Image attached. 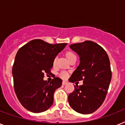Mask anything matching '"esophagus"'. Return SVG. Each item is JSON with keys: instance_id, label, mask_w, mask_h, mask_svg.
Listing matches in <instances>:
<instances>
[{"instance_id": "obj_1", "label": "esophagus", "mask_w": 125, "mask_h": 125, "mask_svg": "<svg viewBox=\"0 0 125 125\" xmlns=\"http://www.w3.org/2000/svg\"><path fill=\"white\" fill-rule=\"evenodd\" d=\"M67 83H68L67 82H66V81H63V82H62L63 85H67Z\"/></svg>"}]
</instances>
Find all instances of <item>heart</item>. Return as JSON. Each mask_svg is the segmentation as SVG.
<instances>
[{"instance_id":"heart-1","label":"heart","mask_w":125,"mask_h":125,"mask_svg":"<svg viewBox=\"0 0 125 125\" xmlns=\"http://www.w3.org/2000/svg\"><path fill=\"white\" fill-rule=\"evenodd\" d=\"M76 55H75L73 53V52H71V51H69V52H67L66 53V57H67V58L69 60L72 57ZM56 60V58L54 60V63H55ZM60 76L61 78H66L68 76V74L65 71H62L60 73Z\"/></svg>"}]
</instances>
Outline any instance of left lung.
I'll return each mask as SVG.
<instances>
[{"label":"left lung","mask_w":125,"mask_h":125,"mask_svg":"<svg viewBox=\"0 0 125 125\" xmlns=\"http://www.w3.org/2000/svg\"><path fill=\"white\" fill-rule=\"evenodd\" d=\"M69 47L78 54L80 62L69 81L83 80V84L74 86L68 101L76 112L91 114L100 107L106 98L112 78L110 60L103 47L94 42L87 40Z\"/></svg>","instance_id":"8db88e82"}]
</instances>
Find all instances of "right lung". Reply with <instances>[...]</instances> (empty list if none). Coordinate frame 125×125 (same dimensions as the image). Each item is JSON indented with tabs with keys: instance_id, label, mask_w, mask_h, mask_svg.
I'll return each mask as SVG.
<instances>
[{
	"instance_id": "right-lung-1",
	"label": "right lung",
	"mask_w": 125,
	"mask_h": 125,
	"mask_svg": "<svg viewBox=\"0 0 125 125\" xmlns=\"http://www.w3.org/2000/svg\"><path fill=\"white\" fill-rule=\"evenodd\" d=\"M66 45L35 39L18 51L12 69L14 89L20 103L27 110L40 113L52 106L54 92L62 86V80L56 77L49 82L43 78L45 73L50 74L54 60Z\"/></svg>"
}]
</instances>
